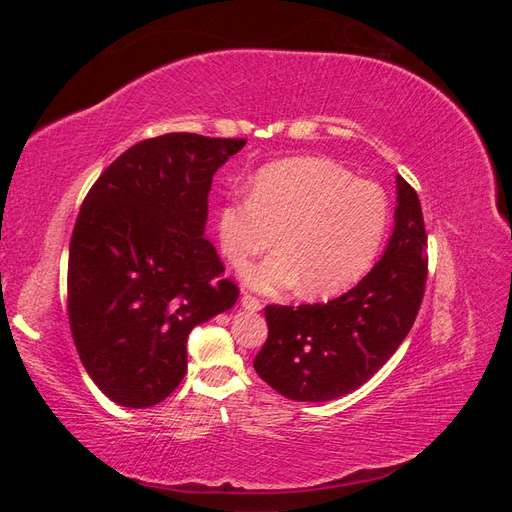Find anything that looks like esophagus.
<instances>
[{
    "label": "esophagus",
    "instance_id": "obj_1",
    "mask_svg": "<svg viewBox=\"0 0 512 512\" xmlns=\"http://www.w3.org/2000/svg\"><path fill=\"white\" fill-rule=\"evenodd\" d=\"M241 305H243V309H247V312H260V309H262V301L252 297V294H247V292L241 297Z\"/></svg>",
    "mask_w": 512,
    "mask_h": 512
}]
</instances>
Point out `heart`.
<instances>
[{"mask_svg": "<svg viewBox=\"0 0 512 512\" xmlns=\"http://www.w3.org/2000/svg\"><path fill=\"white\" fill-rule=\"evenodd\" d=\"M389 215L378 183L354 179L327 158H290L260 168L250 196L224 200L218 237L230 265L241 269L269 250L277 232L280 250L243 271L245 286L275 292L303 282L309 297H331L374 265Z\"/></svg>", "mask_w": 512, "mask_h": 512, "instance_id": "heart-1", "label": "heart"}]
</instances>
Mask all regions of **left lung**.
Masks as SVG:
<instances>
[{"label":"left lung","mask_w":512,"mask_h":512,"mask_svg":"<svg viewBox=\"0 0 512 512\" xmlns=\"http://www.w3.org/2000/svg\"><path fill=\"white\" fill-rule=\"evenodd\" d=\"M397 183L389 245L363 280L342 297L314 305H267L269 337L254 369L294 401H331L365 384L391 359L416 320L427 280L421 203Z\"/></svg>","instance_id":"obj_1"}]
</instances>
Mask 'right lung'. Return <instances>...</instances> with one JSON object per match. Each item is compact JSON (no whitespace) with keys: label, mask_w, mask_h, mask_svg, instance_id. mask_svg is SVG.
<instances>
[{"label":"right lung","mask_w":512,"mask_h":512,"mask_svg":"<svg viewBox=\"0 0 512 512\" xmlns=\"http://www.w3.org/2000/svg\"><path fill=\"white\" fill-rule=\"evenodd\" d=\"M243 138L173 132L130 147L83 200L68 260V318L98 389L149 408L188 369V335L239 290L205 237L215 170Z\"/></svg>","instance_id":"1"}]
</instances>
